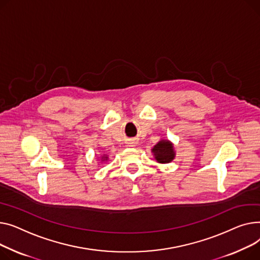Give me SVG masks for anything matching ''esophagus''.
<instances>
[{
    "mask_svg": "<svg viewBox=\"0 0 260 260\" xmlns=\"http://www.w3.org/2000/svg\"><path fill=\"white\" fill-rule=\"evenodd\" d=\"M130 144H131V146H132V147L134 146V143H130Z\"/></svg>",
    "mask_w": 260,
    "mask_h": 260,
    "instance_id": "esophagus-1",
    "label": "esophagus"
}]
</instances>
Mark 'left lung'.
<instances>
[{
	"label": "left lung",
	"mask_w": 260,
	"mask_h": 260,
	"mask_svg": "<svg viewBox=\"0 0 260 260\" xmlns=\"http://www.w3.org/2000/svg\"><path fill=\"white\" fill-rule=\"evenodd\" d=\"M152 153H153L157 162L168 164L174 159L175 152L173 148V144L170 141L161 140L159 141L153 148H152Z\"/></svg>",
	"instance_id": "left-lung-1"
}]
</instances>
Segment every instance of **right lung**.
I'll use <instances>...</instances> for the list:
<instances>
[{
    "label": "right lung",
    "instance_id": "right-lung-1",
    "mask_svg": "<svg viewBox=\"0 0 260 260\" xmlns=\"http://www.w3.org/2000/svg\"><path fill=\"white\" fill-rule=\"evenodd\" d=\"M107 159H108V156L104 154V155L102 156V161H105V160H107Z\"/></svg>",
    "mask_w": 260,
    "mask_h": 260
}]
</instances>
